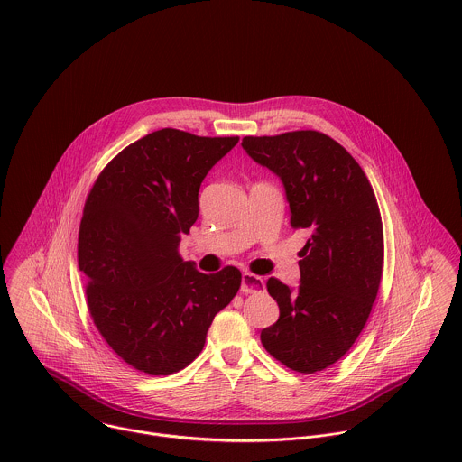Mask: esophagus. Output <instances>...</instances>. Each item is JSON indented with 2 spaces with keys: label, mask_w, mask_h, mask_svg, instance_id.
I'll return each instance as SVG.
<instances>
[{
  "label": "esophagus",
  "mask_w": 462,
  "mask_h": 462,
  "mask_svg": "<svg viewBox=\"0 0 462 462\" xmlns=\"http://www.w3.org/2000/svg\"><path fill=\"white\" fill-rule=\"evenodd\" d=\"M242 291L244 293H262L264 291L263 277L245 272L242 273Z\"/></svg>",
  "instance_id": "esophagus-1"
}]
</instances>
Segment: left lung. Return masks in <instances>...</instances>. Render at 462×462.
Returning <instances> with one entry per match:
<instances>
[{"label": "left lung", "instance_id": "8db88e82", "mask_svg": "<svg viewBox=\"0 0 462 462\" xmlns=\"http://www.w3.org/2000/svg\"><path fill=\"white\" fill-rule=\"evenodd\" d=\"M242 147L282 181L291 227L311 233L299 254V288L266 281L279 319L262 330V343L295 372H320L354 345L379 291L384 233L377 199L359 163L324 133L245 136Z\"/></svg>", "mask_w": 462, "mask_h": 462}]
</instances>
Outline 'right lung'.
Listing matches in <instances>:
<instances>
[{"mask_svg": "<svg viewBox=\"0 0 462 462\" xmlns=\"http://www.w3.org/2000/svg\"><path fill=\"white\" fill-rule=\"evenodd\" d=\"M238 136L163 128L123 149L96 180L79 224L78 266L101 336L134 370L171 375L204 346L242 284L226 266L202 273L178 253L199 217V189Z\"/></svg>", "mask_w": 462, "mask_h": 462, "instance_id": "right-lung-1", "label": "right lung"}]
</instances>
